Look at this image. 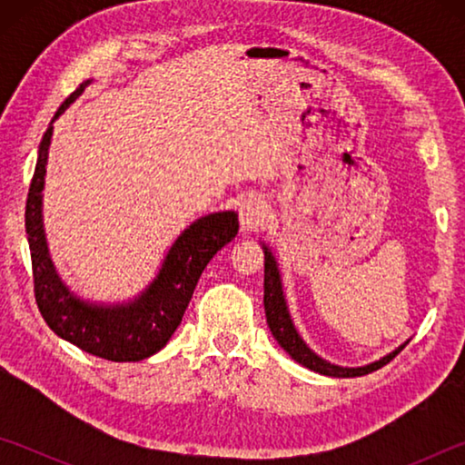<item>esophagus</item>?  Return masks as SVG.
<instances>
[{
  "mask_svg": "<svg viewBox=\"0 0 465 465\" xmlns=\"http://www.w3.org/2000/svg\"><path fill=\"white\" fill-rule=\"evenodd\" d=\"M266 217V204L264 201L250 196V199L240 204V223L243 232H254L264 223Z\"/></svg>",
  "mask_w": 465,
  "mask_h": 465,
  "instance_id": "esophagus-1",
  "label": "esophagus"
}]
</instances>
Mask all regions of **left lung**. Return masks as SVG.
Returning a JSON list of instances; mask_svg holds the SVG:
<instances>
[{
    "mask_svg": "<svg viewBox=\"0 0 465 465\" xmlns=\"http://www.w3.org/2000/svg\"><path fill=\"white\" fill-rule=\"evenodd\" d=\"M264 312H266V322H269L271 332L274 338H277V342L282 346V349H285L289 355L297 361V363H302L303 367H308L312 371L322 373V375H330V377L367 375L371 371H377V369H381L383 365H388L390 361L404 349V346H400L398 351L390 352L388 357L375 361L371 365L357 367V369L338 367V365L328 363L324 359H320L316 352H312L308 346H305V342L299 338L297 330L293 328V324H291L285 297H282V289H281L279 269L269 248H264Z\"/></svg>",
    "mask_w": 465,
    "mask_h": 465,
    "instance_id": "1",
    "label": "left lung"
}]
</instances>
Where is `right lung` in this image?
<instances>
[{"mask_svg": "<svg viewBox=\"0 0 465 465\" xmlns=\"http://www.w3.org/2000/svg\"><path fill=\"white\" fill-rule=\"evenodd\" d=\"M82 84L63 102L54 119L80 96L85 85ZM53 119V121H54ZM53 127L45 131L33 180H30L26 199V233L33 258L35 299L38 312L54 334L65 338L82 351L106 361H141L166 346L183 322L188 302L194 293L204 266L211 258L230 243L240 230L238 215L233 211L201 217L174 242L166 256L157 279L137 302L119 308H94L75 299L63 287L46 250L41 201L45 186V166L49 157Z\"/></svg>", "mask_w": 465, "mask_h": 465, "instance_id": "1", "label": "right lung"}]
</instances>
